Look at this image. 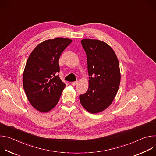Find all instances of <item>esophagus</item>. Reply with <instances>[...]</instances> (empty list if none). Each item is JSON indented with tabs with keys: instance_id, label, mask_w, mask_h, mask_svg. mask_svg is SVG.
Returning a JSON list of instances; mask_svg holds the SVG:
<instances>
[{
	"instance_id": "1",
	"label": "esophagus",
	"mask_w": 156,
	"mask_h": 156,
	"mask_svg": "<svg viewBox=\"0 0 156 156\" xmlns=\"http://www.w3.org/2000/svg\"><path fill=\"white\" fill-rule=\"evenodd\" d=\"M77 83H78V81H73V82L72 83V86H75V85H76Z\"/></svg>"
}]
</instances>
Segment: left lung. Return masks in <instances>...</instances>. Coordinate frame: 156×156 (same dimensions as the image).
Listing matches in <instances>:
<instances>
[{
	"label": "left lung",
	"instance_id": "1",
	"mask_svg": "<svg viewBox=\"0 0 156 156\" xmlns=\"http://www.w3.org/2000/svg\"><path fill=\"white\" fill-rule=\"evenodd\" d=\"M87 57L89 87L80 95L81 105L96 114L107 108L116 96L120 83L118 58L107 44L98 39L81 41Z\"/></svg>",
	"mask_w": 156,
	"mask_h": 156
}]
</instances>
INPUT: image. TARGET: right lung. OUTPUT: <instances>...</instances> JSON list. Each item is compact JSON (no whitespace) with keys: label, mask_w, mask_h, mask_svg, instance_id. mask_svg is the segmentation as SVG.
Here are the masks:
<instances>
[{"label":"right lung","mask_w":156,"mask_h":156,"mask_svg":"<svg viewBox=\"0 0 156 156\" xmlns=\"http://www.w3.org/2000/svg\"><path fill=\"white\" fill-rule=\"evenodd\" d=\"M72 41L62 37L46 40L37 46L28 58L23 88L30 102L40 112H48L59 101L65 84L58 75V60Z\"/></svg>","instance_id":"obj_1"}]
</instances>
